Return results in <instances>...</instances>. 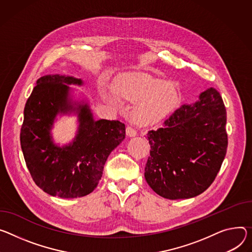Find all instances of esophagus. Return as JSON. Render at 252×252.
Listing matches in <instances>:
<instances>
[{
	"label": "esophagus",
	"instance_id": "34e87169",
	"mask_svg": "<svg viewBox=\"0 0 252 252\" xmlns=\"http://www.w3.org/2000/svg\"><path fill=\"white\" fill-rule=\"evenodd\" d=\"M126 135L129 136V138H132V136L136 135V131L132 127H130V126H127L126 128Z\"/></svg>",
	"mask_w": 252,
	"mask_h": 252
}]
</instances>
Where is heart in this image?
I'll return each mask as SVG.
<instances>
[{
	"label": "heart",
	"instance_id": "b5f03b06",
	"mask_svg": "<svg viewBox=\"0 0 252 252\" xmlns=\"http://www.w3.org/2000/svg\"><path fill=\"white\" fill-rule=\"evenodd\" d=\"M113 93L119 98L134 103L131 119L140 126H152L165 120L179 102L172 84L145 74L119 78L113 84Z\"/></svg>",
	"mask_w": 252,
	"mask_h": 252
}]
</instances>
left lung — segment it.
I'll return each instance as SVG.
<instances>
[{
	"label": "left lung",
	"mask_w": 252,
	"mask_h": 252,
	"mask_svg": "<svg viewBox=\"0 0 252 252\" xmlns=\"http://www.w3.org/2000/svg\"><path fill=\"white\" fill-rule=\"evenodd\" d=\"M226 108L218 91L210 87L193 103H185L150 130L151 151L145 168L149 186L166 199L200 195L215 180L226 155Z\"/></svg>",
	"instance_id": "left-lung-1"
}]
</instances>
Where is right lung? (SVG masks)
<instances>
[{"label":"right lung","mask_w":252,"mask_h":252,"mask_svg":"<svg viewBox=\"0 0 252 252\" xmlns=\"http://www.w3.org/2000/svg\"><path fill=\"white\" fill-rule=\"evenodd\" d=\"M24 108L20 141L27 168L35 184L60 198L83 197L93 192L102 177L109 154L126 138L119 121H94L88 102L73 99L69 85L79 78L66 75L40 77ZM78 114L79 127L69 144L53 142L51 129L58 115Z\"/></svg>","instance_id":"right-lung-1"}]
</instances>
